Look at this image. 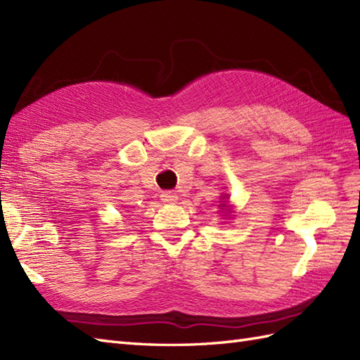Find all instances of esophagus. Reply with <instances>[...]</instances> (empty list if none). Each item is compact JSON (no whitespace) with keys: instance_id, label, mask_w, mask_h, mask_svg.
Here are the masks:
<instances>
[{"instance_id":"esophagus-1","label":"esophagus","mask_w":360,"mask_h":360,"mask_svg":"<svg viewBox=\"0 0 360 360\" xmlns=\"http://www.w3.org/2000/svg\"><path fill=\"white\" fill-rule=\"evenodd\" d=\"M160 200H162L164 202H174L176 200H178V195L170 192V190H167V192L160 193Z\"/></svg>"}]
</instances>
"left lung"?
I'll return each instance as SVG.
<instances>
[{"mask_svg":"<svg viewBox=\"0 0 360 360\" xmlns=\"http://www.w3.org/2000/svg\"><path fill=\"white\" fill-rule=\"evenodd\" d=\"M223 205H224V204H223Z\"/></svg>","mask_w":360,"mask_h":360,"instance_id":"1","label":"left lung"}]
</instances>
